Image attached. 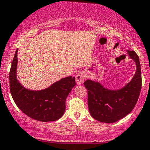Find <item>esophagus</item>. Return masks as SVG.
I'll return each instance as SVG.
<instances>
[{
  "label": "esophagus",
  "mask_w": 150,
  "mask_h": 150,
  "mask_svg": "<svg viewBox=\"0 0 150 150\" xmlns=\"http://www.w3.org/2000/svg\"><path fill=\"white\" fill-rule=\"evenodd\" d=\"M84 78H85V74L84 72H79L76 76V81L77 84H82L84 81Z\"/></svg>",
  "instance_id": "1"
}]
</instances>
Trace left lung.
<instances>
[{
  "label": "left lung",
  "mask_w": 150,
  "mask_h": 150,
  "mask_svg": "<svg viewBox=\"0 0 150 150\" xmlns=\"http://www.w3.org/2000/svg\"><path fill=\"white\" fill-rule=\"evenodd\" d=\"M134 60L137 71L132 80L121 89L110 90L97 81L87 79L88 108L92 118L103 123H114L130 113L135 107L142 88V74L139 58L134 50H127Z\"/></svg>",
  "instance_id": "left-lung-1"
}]
</instances>
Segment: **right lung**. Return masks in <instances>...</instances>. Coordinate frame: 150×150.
<instances>
[{"mask_svg":"<svg viewBox=\"0 0 150 150\" xmlns=\"http://www.w3.org/2000/svg\"><path fill=\"white\" fill-rule=\"evenodd\" d=\"M17 51L18 49L9 72L10 92L16 105L24 114L37 121L48 122L59 119L66 110V98L76 85L75 77L61 79L42 90H29L16 79Z\"/></svg>","mask_w":150,"mask_h":150,"instance_id":"right-lung-1","label":"right lung"}]
</instances>
